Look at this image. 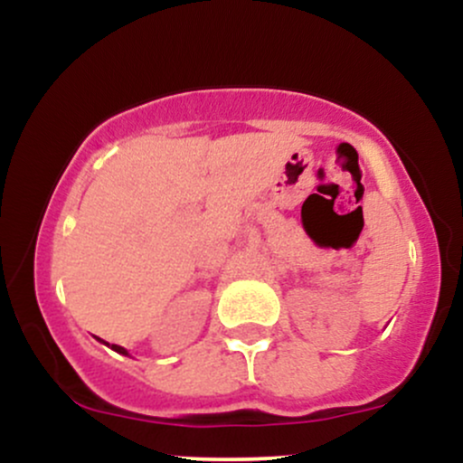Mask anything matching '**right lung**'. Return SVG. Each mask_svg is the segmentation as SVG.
Wrapping results in <instances>:
<instances>
[{
    "instance_id": "add662e5",
    "label": "right lung",
    "mask_w": 463,
    "mask_h": 463,
    "mask_svg": "<svg viewBox=\"0 0 463 463\" xmlns=\"http://www.w3.org/2000/svg\"><path fill=\"white\" fill-rule=\"evenodd\" d=\"M104 344H106V342H104ZM110 348H113L115 353H119V354H128V350L121 348V346H117V344H110Z\"/></svg>"
}]
</instances>
